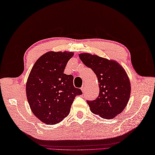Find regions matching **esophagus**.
I'll return each instance as SVG.
<instances>
[{"mask_svg": "<svg viewBox=\"0 0 155 155\" xmlns=\"http://www.w3.org/2000/svg\"><path fill=\"white\" fill-rule=\"evenodd\" d=\"M81 90L82 92H83V93L86 92V85H83V86H82V87H81Z\"/></svg>", "mask_w": 155, "mask_h": 155, "instance_id": "34e87169", "label": "esophagus"}]
</instances>
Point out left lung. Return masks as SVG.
Here are the masks:
<instances>
[{
  "instance_id": "left-lung-1",
  "label": "left lung",
  "mask_w": 155,
  "mask_h": 155,
  "mask_svg": "<svg viewBox=\"0 0 155 155\" xmlns=\"http://www.w3.org/2000/svg\"><path fill=\"white\" fill-rule=\"evenodd\" d=\"M79 57L98 80V97L87 101L91 111L105 119L116 117L124 110L130 96V82L124 69L116 61L96 55L84 53Z\"/></svg>"
}]
</instances>
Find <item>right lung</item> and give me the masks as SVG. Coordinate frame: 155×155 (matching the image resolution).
Wrapping results in <instances>:
<instances>
[{"label":"right lung","mask_w":155,"mask_h":155,"mask_svg":"<svg viewBox=\"0 0 155 155\" xmlns=\"http://www.w3.org/2000/svg\"><path fill=\"white\" fill-rule=\"evenodd\" d=\"M73 52L49 51L35 63L26 84L28 102L34 115L47 124H55L67 117L80 89L74 77L64 74Z\"/></svg>","instance_id":"1"}]
</instances>
